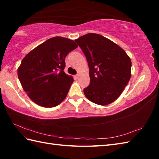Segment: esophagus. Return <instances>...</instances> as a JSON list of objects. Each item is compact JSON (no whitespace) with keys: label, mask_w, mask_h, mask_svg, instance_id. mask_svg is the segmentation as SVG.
Returning a JSON list of instances; mask_svg holds the SVG:
<instances>
[{"label":"esophagus","mask_w":159,"mask_h":159,"mask_svg":"<svg viewBox=\"0 0 159 159\" xmlns=\"http://www.w3.org/2000/svg\"><path fill=\"white\" fill-rule=\"evenodd\" d=\"M79 74H76V75H75V76H74V79H75V80H77L78 79H79Z\"/></svg>","instance_id":"obj_1"}]
</instances>
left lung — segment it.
Here are the masks:
<instances>
[{"instance_id":"left-lung-1","label":"left lung","mask_w":159,"mask_h":159,"mask_svg":"<svg viewBox=\"0 0 159 159\" xmlns=\"http://www.w3.org/2000/svg\"><path fill=\"white\" fill-rule=\"evenodd\" d=\"M85 54L89 68V85L83 92L99 105L114 102L131 76V61L124 50L110 39L87 33L74 40Z\"/></svg>"}]
</instances>
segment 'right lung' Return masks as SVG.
I'll list each match as a JSON object with an SVG mask.
<instances>
[{"instance_id": "add662e5", "label": "right lung", "mask_w": 159, "mask_h": 159, "mask_svg": "<svg viewBox=\"0 0 159 159\" xmlns=\"http://www.w3.org/2000/svg\"><path fill=\"white\" fill-rule=\"evenodd\" d=\"M77 47L72 39L54 37L25 57L18 76L30 99L39 106L50 108L66 98L74 79L64 72L65 58Z\"/></svg>"}]
</instances>
